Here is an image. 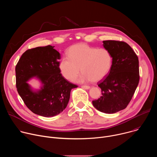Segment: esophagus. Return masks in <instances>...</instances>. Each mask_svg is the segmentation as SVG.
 I'll return each mask as SVG.
<instances>
[{
  "instance_id": "34e87169",
  "label": "esophagus",
  "mask_w": 157,
  "mask_h": 157,
  "mask_svg": "<svg viewBox=\"0 0 157 157\" xmlns=\"http://www.w3.org/2000/svg\"><path fill=\"white\" fill-rule=\"evenodd\" d=\"M81 87H82V88H83V89H89V88H90V86L83 85V86H81Z\"/></svg>"
}]
</instances>
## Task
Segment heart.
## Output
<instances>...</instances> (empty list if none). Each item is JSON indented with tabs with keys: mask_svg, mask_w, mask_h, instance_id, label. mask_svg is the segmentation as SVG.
I'll return each instance as SVG.
<instances>
[{
	"mask_svg": "<svg viewBox=\"0 0 157 157\" xmlns=\"http://www.w3.org/2000/svg\"><path fill=\"white\" fill-rule=\"evenodd\" d=\"M67 54L68 56L61 59L59 70L62 76L70 81L76 78L81 70L83 73L79 82L101 81L108 75L113 66V55L105 48L79 43L70 47Z\"/></svg>",
	"mask_w": 157,
	"mask_h": 157,
	"instance_id": "b5f03b06",
	"label": "heart"
}]
</instances>
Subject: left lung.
I'll use <instances>...</instances> for the list:
<instances>
[{
  "label": "left lung",
  "instance_id": "1",
  "mask_svg": "<svg viewBox=\"0 0 157 157\" xmlns=\"http://www.w3.org/2000/svg\"><path fill=\"white\" fill-rule=\"evenodd\" d=\"M103 46L113 56L112 68L104 79L98 82L102 96L93 101L102 113L114 114L127 107L139 82V59L128 44L122 41H103Z\"/></svg>",
  "mask_w": 157,
  "mask_h": 157
}]
</instances>
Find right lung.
I'll use <instances>...</instances> for the list:
<instances>
[{"mask_svg":"<svg viewBox=\"0 0 157 157\" xmlns=\"http://www.w3.org/2000/svg\"><path fill=\"white\" fill-rule=\"evenodd\" d=\"M59 53L48 45L29 49L15 66L16 87L26 106L34 114L50 117L66 107L71 90L77 87L66 79L59 70ZM38 77L42 82L41 90L33 92L26 81Z\"/></svg>","mask_w":157,"mask_h":157,"instance_id":"add662e5","label":"right lung"}]
</instances>
